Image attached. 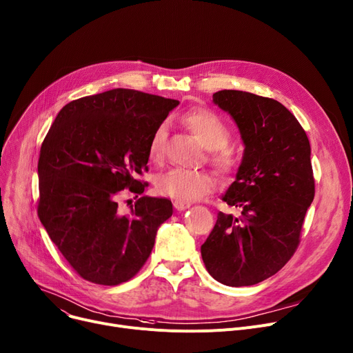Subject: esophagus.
Instances as JSON below:
<instances>
[{"instance_id": "obj_1", "label": "esophagus", "mask_w": 353, "mask_h": 353, "mask_svg": "<svg viewBox=\"0 0 353 353\" xmlns=\"http://www.w3.org/2000/svg\"><path fill=\"white\" fill-rule=\"evenodd\" d=\"M173 205H174V208L177 210V211H184V210H187L190 207V203H185V201H179V200H176L174 203H173Z\"/></svg>"}]
</instances>
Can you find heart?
Listing matches in <instances>:
<instances>
[{"instance_id": "obj_1", "label": "heart", "mask_w": 353, "mask_h": 353, "mask_svg": "<svg viewBox=\"0 0 353 353\" xmlns=\"http://www.w3.org/2000/svg\"><path fill=\"white\" fill-rule=\"evenodd\" d=\"M183 122L211 150V161L223 172H231L237 164V156L227 146L230 130L220 116L207 109H194L183 116ZM168 136V123L161 122L153 130L149 140V156L159 159ZM156 190L179 201H194L210 193L217 185V177L205 170L172 168L156 177Z\"/></svg>"}]
</instances>
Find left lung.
<instances>
[{
	"instance_id": "left-lung-1",
	"label": "left lung",
	"mask_w": 353,
	"mask_h": 353,
	"mask_svg": "<svg viewBox=\"0 0 353 353\" xmlns=\"http://www.w3.org/2000/svg\"><path fill=\"white\" fill-rule=\"evenodd\" d=\"M213 102L236 122L244 154L221 197L240 214H217L201 245L208 274L228 287L261 283L283 268L299 244L315 196L311 146L295 116L278 101L220 90Z\"/></svg>"
}]
</instances>
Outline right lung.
I'll list each match as a JSON object with an SVG mask.
<instances>
[{"label": "right lung", "mask_w": 353, "mask_h": 353, "mask_svg": "<svg viewBox=\"0 0 353 353\" xmlns=\"http://www.w3.org/2000/svg\"><path fill=\"white\" fill-rule=\"evenodd\" d=\"M179 101L112 89L65 105L41 146L38 216L52 243L83 279L126 283L149 258L159 227L172 217L168 199L139 197L117 210L122 190L142 194L149 140ZM136 196V197H137Z\"/></svg>", "instance_id": "1"}]
</instances>
